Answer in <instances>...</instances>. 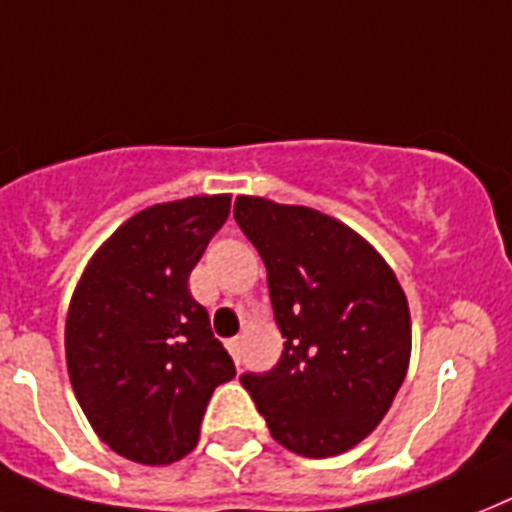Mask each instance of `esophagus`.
<instances>
[{"mask_svg":"<svg viewBox=\"0 0 512 512\" xmlns=\"http://www.w3.org/2000/svg\"><path fill=\"white\" fill-rule=\"evenodd\" d=\"M226 347H228V352L234 355V360H239V352H242V342H239V339H228Z\"/></svg>","mask_w":512,"mask_h":512,"instance_id":"34e87169","label":"esophagus"}]
</instances>
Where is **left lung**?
I'll use <instances>...</instances> for the list:
<instances>
[{
    "instance_id": "obj_1",
    "label": "left lung",
    "mask_w": 512,
    "mask_h": 512,
    "mask_svg": "<svg viewBox=\"0 0 512 512\" xmlns=\"http://www.w3.org/2000/svg\"><path fill=\"white\" fill-rule=\"evenodd\" d=\"M234 218L268 270L284 352L242 384L270 436L302 458L360 444L389 413L410 363V307L386 260L313 207L236 197Z\"/></svg>"
}]
</instances>
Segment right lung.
<instances>
[{
    "label": "right lung",
    "mask_w": 512,
    "mask_h": 512,
    "mask_svg": "<svg viewBox=\"0 0 512 512\" xmlns=\"http://www.w3.org/2000/svg\"><path fill=\"white\" fill-rule=\"evenodd\" d=\"M231 194L162 202L94 252L65 321L68 376L91 429L123 458L168 465L199 442L215 386L236 376L189 276Z\"/></svg>",
    "instance_id": "add662e5"
}]
</instances>
